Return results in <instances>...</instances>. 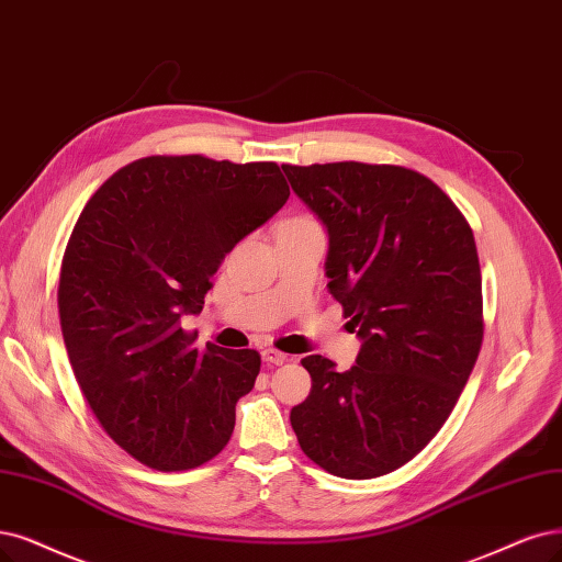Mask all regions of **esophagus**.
<instances>
[{
	"mask_svg": "<svg viewBox=\"0 0 562 562\" xmlns=\"http://www.w3.org/2000/svg\"><path fill=\"white\" fill-rule=\"evenodd\" d=\"M261 359H263L266 363H270V366H282V363L286 361V355H284V351H278V349H273V347H268V349L261 351Z\"/></svg>",
	"mask_w": 562,
	"mask_h": 562,
	"instance_id": "esophagus-1",
	"label": "esophagus"
}]
</instances>
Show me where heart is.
Returning <instances> with one entry per match:
<instances>
[{"mask_svg":"<svg viewBox=\"0 0 562 562\" xmlns=\"http://www.w3.org/2000/svg\"><path fill=\"white\" fill-rule=\"evenodd\" d=\"M307 224H317V222L313 217H307V215H299V217L286 220L282 226H307Z\"/></svg>","mask_w":562,"mask_h":562,"instance_id":"obj_1","label":"heart"}]
</instances>
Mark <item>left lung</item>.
Returning a JSON list of instances; mask_svg holds the SVG:
<instances>
[{"instance_id": "1", "label": "left lung", "mask_w": 562, "mask_h": 562, "mask_svg": "<svg viewBox=\"0 0 562 562\" xmlns=\"http://www.w3.org/2000/svg\"><path fill=\"white\" fill-rule=\"evenodd\" d=\"M328 232V292L361 351L345 372L301 363L310 396L292 428L310 461L372 480L412 461L449 419L484 338L482 270L468 220L426 176L393 164H282Z\"/></svg>"}]
</instances>
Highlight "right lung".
Listing matches in <instances>:
<instances>
[{"mask_svg": "<svg viewBox=\"0 0 562 562\" xmlns=\"http://www.w3.org/2000/svg\"><path fill=\"white\" fill-rule=\"evenodd\" d=\"M286 199L276 161L155 155L122 166L82 207L59 270L61 336L101 428L143 465L192 470L232 440L259 351H199L180 322Z\"/></svg>", "mask_w": 562, "mask_h": 562, "instance_id": "1", "label": "right lung"}]
</instances>
